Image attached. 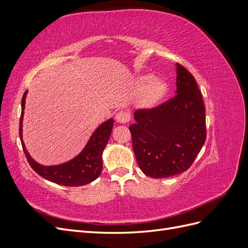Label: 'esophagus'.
<instances>
[{
	"mask_svg": "<svg viewBox=\"0 0 248 248\" xmlns=\"http://www.w3.org/2000/svg\"><path fill=\"white\" fill-rule=\"evenodd\" d=\"M116 120L118 123H121V124H125L127 122H129L130 121V112L127 110H120L117 112Z\"/></svg>",
	"mask_w": 248,
	"mask_h": 248,
	"instance_id": "34e87169",
	"label": "esophagus"
}]
</instances>
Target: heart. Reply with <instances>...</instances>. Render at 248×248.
I'll return each mask as SVG.
<instances>
[{
    "instance_id": "obj_1",
    "label": "heart",
    "mask_w": 248,
    "mask_h": 248,
    "mask_svg": "<svg viewBox=\"0 0 248 248\" xmlns=\"http://www.w3.org/2000/svg\"><path fill=\"white\" fill-rule=\"evenodd\" d=\"M152 76H146L141 78V84L144 86L149 84L150 81H152L147 87L144 94V99L148 104H152L156 102L164 94V92H166V85H164L161 80L152 81Z\"/></svg>"
}]
</instances>
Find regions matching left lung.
<instances>
[{
    "label": "left lung",
    "mask_w": 248,
    "mask_h": 248,
    "mask_svg": "<svg viewBox=\"0 0 248 248\" xmlns=\"http://www.w3.org/2000/svg\"><path fill=\"white\" fill-rule=\"evenodd\" d=\"M176 95L153 108L134 112L132 148L145 175L168 178L190 168L204 146L205 106L192 74L177 64Z\"/></svg>",
    "instance_id": "left-lung-1"
}]
</instances>
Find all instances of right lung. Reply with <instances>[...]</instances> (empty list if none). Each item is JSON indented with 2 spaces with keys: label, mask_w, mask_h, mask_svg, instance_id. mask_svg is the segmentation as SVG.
<instances>
[{
  "label": "right lung",
  "mask_w": 248,
  "mask_h": 248,
  "mask_svg": "<svg viewBox=\"0 0 248 248\" xmlns=\"http://www.w3.org/2000/svg\"><path fill=\"white\" fill-rule=\"evenodd\" d=\"M27 91L21 99V115L19 119V138L27 160L31 168L42 178L64 186H81L91 183L98 178L102 170V152L106 148L114 126V119L102 123L90 138L84 150L68 162L59 166L44 167L37 163L28 153L22 140V118L26 104Z\"/></svg>",
  "instance_id": "right-lung-1"
}]
</instances>
